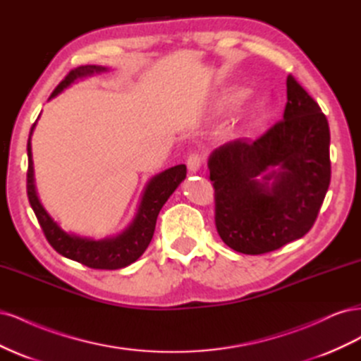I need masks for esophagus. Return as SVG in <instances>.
Here are the masks:
<instances>
[{
	"label": "esophagus",
	"instance_id": "1",
	"mask_svg": "<svg viewBox=\"0 0 361 361\" xmlns=\"http://www.w3.org/2000/svg\"><path fill=\"white\" fill-rule=\"evenodd\" d=\"M187 166H188V170H190L191 173L199 171V169H200V166H202V157H200L199 154L190 155L188 159H187Z\"/></svg>",
	"mask_w": 361,
	"mask_h": 361
}]
</instances>
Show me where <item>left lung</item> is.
<instances>
[{
	"label": "left lung",
	"instance_id": "8db88e82",
	"mask_svg": "<svg viewBox=\"0 0 361 361\" xmlns=\"http://www.w3.org/2000/svg\"><path fill=\"white\" fill-rule=\"evenodd\" d=\"M286 87L283 120L255 141H228L207 161L216 232L238 253L264 255L302 238L329 191V122L292 75Z\"/></svg>",
	"mask_w": 361,
	"mask_h": 361
}]
</instances>
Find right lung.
I'll return each instance as SVG.
<instances>
[{
	"label": "right lung",
	"mask_w": 361,
	"mask_h": 361,
	"mask_svg": "<svg viewBox=\"0 0 361 361\" xmlns=\"http://www.w3.org/2000/svg\"><path fill=\"white\" fill-rule=\"evenodd\" d=\"M108 68L96 66V64H87L71 71L52 92L51 97H56L60 92L69 87L76 80L92 76L94 73L106 72ZM49 97V99H51ZM36 123L30 130V138L27 143L28 154V171H27V194L30 204L35 211L37 221L45 233L51 247L61 256L71 260L80 262V264L93 268V269H118L125 268L135 262L145 253L147 245L152 241L155 232L157 218L161 207L169 200L170 195L179 187V183L187 178V167L185 164L174 166L166 171H162L152 178L146 185V190L141 203L138 206V212L134 221L128 226L122 233L113 238H104L94 241L92 238H82L78 235H71L64 232L63 228L52 220L51 215L42 206L36 185H35V169H32V154H31V134Z\"/></svg>",
	"instance_id": "1"
}]
</instances>
